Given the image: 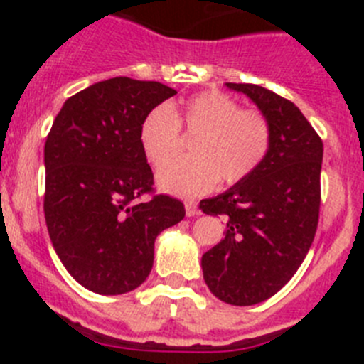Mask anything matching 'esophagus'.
<instances>
[{
  "mask_svg": "<svg viewBox=\"0 0 364 364\" xmlns=\"http://www.w3.org/2000/svg\"><path fill=\"white\" fill-rule=\"evenodd\" d=\"M200 211H198V204L195 200H186V215L188 217H195V215H198Z\"/></svg>",
  "mask_w": 364,
  "mask_h": 364,
  "instance_id": "1",
  "label": "esophagus"
}]
</instances>
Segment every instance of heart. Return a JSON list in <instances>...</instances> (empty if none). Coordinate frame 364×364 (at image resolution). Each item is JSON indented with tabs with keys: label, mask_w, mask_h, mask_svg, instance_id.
<instances>
[{
	"label": "heart",
	"mask_w": 364,
	"mask_h": 364,
	"mask_svg": "<svg viewBox=\"0 0 364 364\" xmlns=\"http://www.w3.org/2000/svg\"><path fill=\"white\" fill-rule=\"evenodd\" d=\"M196 136L192 156L170 161L179 127ZM138 142L151 166L160 167L156 182L178 197H200L222 184H239L264 164L272 147V125L255 109H242L230 95L204 91L191 96L180 111L167 105L151 109L138 129Z\"/></svg>",
	"instance_id": "obj_1"
}]
</instances>
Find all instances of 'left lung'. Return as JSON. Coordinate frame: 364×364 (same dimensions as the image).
Masks as SVG:
<instances>
[{"label": "left lung", "instance_id": "obj_1", "mask_svg": "<svg viewBox=\"0 0 364 364\" xmlns=\"http://www.w3.org/2000/svg\"><path fill=\"white\" fill-rule=\"evenodd\" d=\"M252 98L272 125L264 164L226 193L200 202L226 220V237L202 255L211 294L252 306L277 294L314 242L321 208L323 140L297 105L253 83H226Z\"/></svg>", "mask_w": 364, "mask_h": 364}]
</instances>
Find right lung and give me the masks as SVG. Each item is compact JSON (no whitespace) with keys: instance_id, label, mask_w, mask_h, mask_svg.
<instances>
[{"instance_id":"add662e5","label":"right lung","mask_w":364,"mask_h":364,"mask_svg":"<svg viewBox=\"0 0 364 364\" xmlns=\"http://www.w3.org/2000/svg\"><path fill=\"white\" fill-rule=\"evenodd\" d=\"M176 91L118 78L70 96L45 142L47 230L58 257L83 288L120 295L153 268L154 239L184 218V204L154 195L138 142L144 117Z\"/></svg>"}]
</instances>
